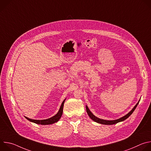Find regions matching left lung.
Listing matches in <instances>:
<instances>
[{"label": "left lung", "instance_id": "left-lung-1", "mask_svg": "<svg viewBox=\"0 0 151 151\" xmlns=\"http://www.w3.org/2000/svg\"><path fill=\"white\" fill-rule=\"evenodd\" d=\"M139 101L136 104V106L134 107V108L129 112L128 114H127L126 115H125L124 116L119 118V119H116V120H112V121H107V120H104V119H100L96 116H95L91 112V111L89 110L88 107H87V106H86V110H87V112L88 115V116L90 117V118L93 120L94 121L97 122V123H99V124H104V125H112V124H116L118 122H121V121H124L125 119H126L127 118H128L129 116H130L132 114L133 112H134V111L135 110V109L136 108L137 106L138 105Z\"/></svg>", "mask_w": 151, "mask_h": 151}]
</instances>
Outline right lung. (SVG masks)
<instances>
[{"label":"right lung","instance_id":"1","mask_svg":"<svg viewBox=\"0 0 151 151\" xmlns=\"http://www.w3.org/2000/svg\"><path fill=\"white\" fill-rule=\"evenodd\" d=\"M65 100H64L63 101V103H61L60 108L58 113L55 115H54V116H52L50 118H48L47 119H44V120H36V119H32L28 118L27 117H25V118L27 119H28L29 121H31V122H33L37 124H41V125H49V124H54L55 122H57L60 119V118L61 117V115L63 114V106H64V101H65Z\"/></svg>","mask_w":151,"mask_h":151}]
</instances>
